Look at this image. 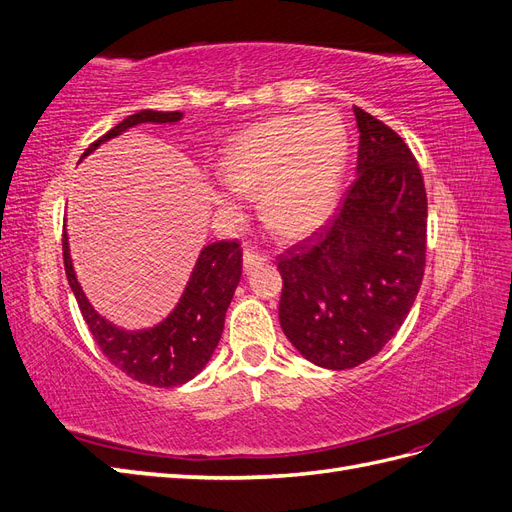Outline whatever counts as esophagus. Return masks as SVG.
<instances>
[{
  "label": "esophagus",
  "mask_w": 512,
  "mask_h": 512,
  "mask_svg": "<svg viewBox=\"0 0 512 512\" xmlns=\"http://www.w3.org/2000/svg\"><path fill=\"white\" fill-rule=\"evenodd\" d=\"M267 260H269V256L265 252L256 250V247H252V245H247L245 252H243V269L250 271L252 267L262 265V262H267Z\"/></svg>",
  "instance_id": "obj_1"
}]
</instances>
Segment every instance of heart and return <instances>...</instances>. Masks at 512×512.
I'll list each match as a JSON object with an SVG mask.
<instances>
[{
  "instance_id": "heart-1",
  "label": "heart",
  "mask_w": 512,
  "mask_h": 512,
  "mask_svg": "<svg viewBox=\"0 0 512 512\" xmlns=\"http://www.w3.org/2000/svg\"><path fill=\"white\" fill-rule=\"evenodd\" d=\"M348 156V134L331 111L275 117L235 138L224 179L247 198L262 196L265 224L282 237L316 230L335 205ZM220 203L230 207L228 198Z\"/></svg>"
}]
</instances>
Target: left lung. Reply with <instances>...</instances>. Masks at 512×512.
Returning a JSON list of instances; mask_svg holds the SVG:
<instances>
[{
    "instance_id": "left-lung-1",
    "label": "left lung",
    "mask_w": 512,
    "mask_h": 512,
    "mask_svg": "<svg viewBox=\"0 0 512 512\" xmlns=\"http://www.w3.org/2000/svg\"><path fill=\"white\" fill-rule=\"evenodd\" d=\"M359 175L312 239L277 260L280 324L307 361L350 369L404 324L425 273L427 194L410 147L354 106Z\"/></svg>"
}]
</instances>
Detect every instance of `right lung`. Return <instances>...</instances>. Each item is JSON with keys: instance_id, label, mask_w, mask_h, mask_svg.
<instances>
[{"instance_id": "add662e5", "label": "right lung", "mask_w": 512, "mask_h": 512, "mask_svg": "<svg viewBox=\"0 0 512 512\" xmlns=\"http://www.w3.org/2000/svg\"><path fill=\"white\" fill-rule=\"evenodd\" d=\"M179 111H141L130 115L108 130L98 141L91 143L83 156L94 151L100 143L108 141L136 123H170L179 121ZM64 267L70 288L79 303L89 333L94 335L98 348L123 374L149 386H179L192 380L207 365L224 331L226 309L241 280V245L237 239L218 241L207 245L196 262L175 312L158 327L149 331H121L94 312L85 294L76 282L72 269L68 237L64 230Z\"/></svg>"}]
</instances>
